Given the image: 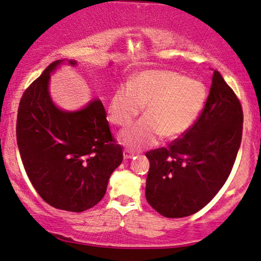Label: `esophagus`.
Segmentation results:
<instances>
[{"mask_svg": "<svg viewBox=\"0 0 261 261\" xmlns=\"http://www.w3.org/2000/svg\"><path fill=\"white\" fill-rule=\"evenodd\" d=\"M133 156H135V151L132 150V149H125L123 150V158H125L126 160L128 159H132Z\"/></svg>", "mask_w": 261, "mask_h": 261, "instance_id": "1", "label": "esophagus"}]
</instances>
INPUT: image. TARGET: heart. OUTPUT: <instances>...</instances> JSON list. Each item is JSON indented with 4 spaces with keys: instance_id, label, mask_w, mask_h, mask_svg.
I'll return each instance as SVG.
<instances>
[{
    "instance_id": "obj_1",
    "label": "heart",
    "mask_w": 261,
    "mask_h": 261,
    "mask_svg": "<svg viewBox=\"0 0 261 261\" xmlns=\"http://www.w3.org/2000/svg\"><path fill=\"white\" fill-rule=\"evenodd\" d=\"M206 101L205 86L174 71H146L119 85L111 97L108 113L114 125L126 127L141 113L144 118L120 134L126 146L141 148L156 143L160 135L171 140L186 133Z\"/></svg>"
}]
</instances>
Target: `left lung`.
<instances>
[{
  "instance_id": "8db88e82",
  "label": "left lung",
  "mask_w": 261,
  "mask_h": 261,
  "mask_svg": "<svg viewBox=\"0 0 261 261\" xmlns=\"http://www.w3.org/2000/svg\"><path fill=\"white\" fill-rule=\"evenodd\" d=\"M243 121L238 97L215 70L205 105L192 126L168 147L146 153L150 206L167 218L187 217L205 206L230 176Z\"/></svg>"
}]
</instances>
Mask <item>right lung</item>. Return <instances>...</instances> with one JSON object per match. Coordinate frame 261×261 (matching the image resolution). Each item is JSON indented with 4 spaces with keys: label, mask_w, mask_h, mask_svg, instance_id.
I'll return each mask as SVG.
<instances>
[{
    "label": "right lung",
    "mask_w": 261,
    "mask_h": 261,
    "mask_svg": "<svg viewBox=\"0 0 261 261\" xmlns=\"http://www.w3.org/2000/svg\"><path fill=\"white\" fill-rule=\"evenodd\" d=\"M61 63H51L24 91L16 138L24 169L39 196L56 209L82 212L102 199L123 154L100 100L78 112L61 111L51 101L50 72Z\"/></svg>",
    "instance_id": "add662e5"
}]
</instances>
